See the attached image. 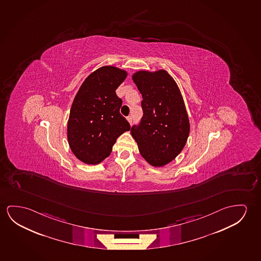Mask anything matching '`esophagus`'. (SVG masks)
<instances>
[{
  "mask_svg": "<svg viewBox=\"0 0 261 261\" xmlns=\"http://www.w3.org/2000/svg\"><path fill=\"white\" fill-rule=\"evenodd\" d=\"M127 120H128V122H129V123H130V124H132L133 116H127Z\"/></svg>",
  "mask_w": 261,
  "mask_h": 261,
  "instance_id": "esophagus-1",
  "label": "esophagus"
}]
</instances>
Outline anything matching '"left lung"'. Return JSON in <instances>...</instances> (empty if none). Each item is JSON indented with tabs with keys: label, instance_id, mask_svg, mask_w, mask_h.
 Returning a JSON list of instances; mask_svg holds the SVG:
<instances>
[{
	"label": "left lung",
	"instance_id": "left-lung-1",
	"mask_svg": "<svg viewBox=\"0 0 261 261\" xmlns=\"http://www.w3.org/2000/svg\"><path fill=\"white\" fill-rule=\"evenodd\" d=\"M143 96L144 115L131 134L141 155L150 165H167L185 147L190 123L176 82L165 70L138 71L133 75Z\"/></svg>",
	"mask_w": 261,
	"mask_h": 261
}]
</instances>
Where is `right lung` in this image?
I'll use <instances>...</instances> for the list:
<instances>
[{"instance_id":"add662e5","label":"right lung","mask_w":261,"mask_h":261,"mask_svg":"<svg viewBox=\"0 0 261 261\" xmlns=\"http://www.w3.org/2000/svg\"><path fill=\"white\" fill-rule=\"evenodd\" d=\"M127 73L105 66L85 80L73 101L68 122V145L77 159L88 165L109 156L117 137L131 128L120 114L123 101L116 89Z\"/></svg>"}]
</instances>
